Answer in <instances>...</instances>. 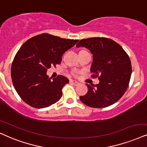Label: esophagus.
I'll return each instance as SVG.
<instances>
[{
	"label": "esophagus",
	"mask_w": 147,
	"mask_h": 147,
	"mask_svg": "<svg viewBox=\"0 0 147 147\" xmlns=\"http://www.w3.org/2000/svg\"><path fill=\"white\" fill-rule=\"evenodd\" d=\"M70 83H72V84H73L74 85H77L78 83H79L77 81H75V80H72V79L70 80Z\"/></svg>",
	"instance_id": "34e87169"
}]
</instances>
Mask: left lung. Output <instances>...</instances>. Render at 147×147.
Wrapping results in <instances>:
<instances>
[{"mask_svg":"<svg viewBox=\"0 0 147 147\" xmlns=\"http://www.w3.org/2000/svg\"><path fill=\"white\" fill-rule=\"evenodd\" d=\"M83 47L93 54L92 77H98V84H86L88 92L80 96L83 103L93 108H105L123 96L131 75V61L120 45L105 37L82 39L77 47Z\"/></svg>","mask_w":147,"mask_h":147,"instance_id":"8db88e82","label":"left lung"}]
</instances>
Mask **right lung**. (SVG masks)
I'll list each match as a JSON object with an SVG mask.
<instances>
[{"label":"right lung","mask_w":147,"mask_h":147,"mask_svg":"<svg viewBox=\"0 0 147 147\" xmlns=\"http://www.w3.org/2000/svg\"><path fill=\"white\" fill-rule=\"evenodd\" d=\"M78 41L43 33L22 45L13 61L11 79L16 92L26 103L42 109L60 99L63 87L69 80L62 75L51 80L47 75V69L60 64L62 55Z\"/></svg>","instance_id":"1"}]
</instances>
